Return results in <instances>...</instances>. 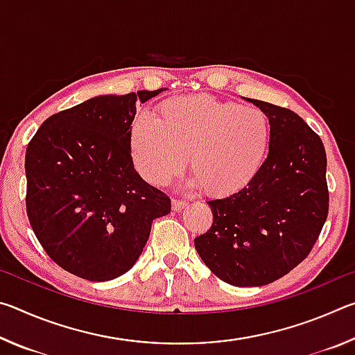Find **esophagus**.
<instances>
[{
    "mask_svg": "<svg viewBox=\"0 0 355 355\" xmlns=\"http://www.w3.org/2000/svg\"><path fill=\"white\" fill-rule=\"evenodd\" d=\"M186 205H188V202L183 200V199H172L173 211H180V209H183Z\"/></svg>",
    "mask_w": 355,
    "mask_h": 355,
    "instance_id": "obj_1",
    "label": "esophagus"
}]
</instances>
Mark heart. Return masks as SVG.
Listing matches in <instances>:
<instances>
[{
  "label": "heart",
  "mask_w": 355,
  "mask_h": 355,
  "mask_svg": "<svg viewBox=\"0 0 355 355\" xmlns=\"http://www.w3.org/2000/svg\"><path fill=\"white\" fill-rule=\"evenodd\" d=\"M271 128L261 110L208 95L166 100L156 119L139 117L128 142L137 172L164 186L183 172L209 196L248 186L264 164Z\"/></svg>",
  "instance_id": "heart-1"
}]
</instances>
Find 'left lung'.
<instances>
[{"label": "left lung", "instance_id": "8db88e82", "mask_svg": "<svg viewBox=\"0 0 355 355\" xmlns=\"http://www.w3.org/2000/svg\"><path fill=\"white\" fill-rule=\"evenodd\" d=\"M248 100L269 119L268 158L245 188L207 202L213 225L194 244L220 280L261 286L284 277L313 249L329 213L327 158L321 137L296 112Z\"/></svg>", "mask_w": 355, "mask_h": 355}]
</instances>
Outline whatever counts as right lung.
<instances>
[{"mask_svg": "<svg viewBox=\"0 0 355 355\" xmlns=\"http://www.w3.org/2000/svg\"><path fill=\"white\" fill-rule=\"evenodd\" d=\"M163 89L100 95L53 114L28 144L26 213L48 257L106 282L133 268L171 199L135 171L128 135L137 101Z\"/></svg>", "mask_w": 355, "mask_h": 355, "instance_id": "right-lung-1", "label": "right lung"}]
</instances>
